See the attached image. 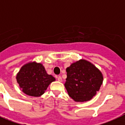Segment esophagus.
<instances>
[{
    "mask_svg": "<svg viewBox=\"0 0 125 125\" xmlns=\"http://www.w3.org/2000/svg\"><path fill=\"white\" fill-rule=\"evenodd\" d=\"M58 80L59 82H62V77H61L60 76H59L58 77Z\"/></svg>",
    "mask_w": 125,
    "mask_h": 125,
    "instance_id": "34e87169",
    "label": "esophagus"
}]
</instances>
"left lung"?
I'll return each mask as SVG.
<instances>
[{
    "instance_id": "8db88e82",
    "label": "left lung",
    "mask_w": 125,
    "mask_h": 125,
    "mask_svg": "<svg viewBox=\"0 0 125 125\" xmlns=\"http://www.w3.org/2000/svg\"><path fill=\"white\" fill-rule=\"evenodd\" d=\"M66 71L65 87L69 97L76 102L91 100L103 83V76L101 71L84 60L72 63L66 69Z\"/></svg>"
}]
</instances>
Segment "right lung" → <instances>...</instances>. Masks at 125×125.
I'll list each match as a JSON object with an SVG mask.
<instances>
[{
	"instance_id": "obj_1",
	"label": "right lung",
	"mask_w": 125,
	"mask_h": 125,
	"mask_svg": "<svg viewBox=\"0 0 125 125\" xmlns=\"http://www.w3.org/2000/svg\"><path fill=\"white\" fill-rule=\"evenodd\" d=\"M17 81L25 94L40 97L55 78L47 73L42 63L30 62L21 67L17 75Z\"/></svg>"
}]
</instances>
